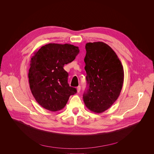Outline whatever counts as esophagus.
Wrapping results in <instances>:
<instances>
[{
  "label": "esophagus",
  "instance_id": "obj_1",
  "mask_svg": "<svg viewBox=\"0 0 154 154\" xmlns=\"http://www.w3.org/2000/svg\"><path fill=\"white\" fill-rule=\"evenodd\" d=\"M76 89H77V92H79L80 91V90H81V86H78V87L76 88Z\"/></svg>",
  "mask_w": 154,
  "mask_h": 154
}]
</instances>
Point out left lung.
Masks as SVG:
<instances>
[{"label":"left lung","instance_id":"1","mask_svg":"<svg viewBox=\"0 0 154 154\" xmlns=\"http://www.w3.org/2000/svg\"><path fill=\"white\" fill-rule=\"evenodd\" d=\"M84 59L87 89L83 99L89 110L101 113L109 109L120 95L124 70L118 56L108 44L88 43Z\"/></svg>","mask_w":154,"mask_h":154}]
</instances>
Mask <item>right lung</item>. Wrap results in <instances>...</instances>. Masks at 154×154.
I'll return each instance as SVG.
<instances>
[{
	"label": "right lung",
	"instance_id": "1",
	"mask_svg": "<svg viewBox=\"0 0 154 154\" xmlns=\"http://www.w3.org/2000/svg\"><path fill=\"white\" fill-rule=\"evenodd\" d=\"M79 52V48L72 44L50 43L34 53L28 72L29 87L45 109H63L70 96L76 93V89L67 83L68 73L63 67L74 60Z\"/></svg>",
	"mask_w": 154,
	"mask_h": 154
}]
</instances>
